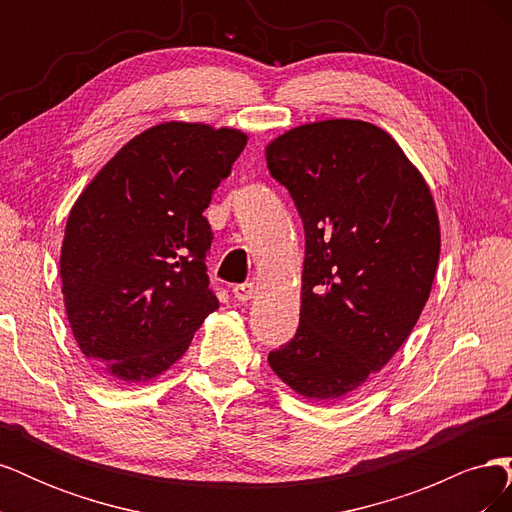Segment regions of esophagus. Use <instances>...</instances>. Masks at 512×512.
I'll return each instance as SVG.
<instances>
[{"mask_svg": "<svg viewBox=\"0 0 512 512\" xmlns=\"http://www.w3.org/2000/svg\"><path fill=\"white\" fill-rule=\"evenodd\" d=\"M232 292H235V297L239 301H250L254 294H256V284L254 282H245V284H237L235 288H232Z\"/></svg>", "mask_w": 512, "mask_h": 512, "instance_id": "esophagus-1", "label": "esophagus"}]
</instances>
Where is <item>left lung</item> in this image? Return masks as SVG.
I'll return each instance as SVG.
<instances>
[{
  "instance_id": "8db88e82",
  "label": "left lung",
  "mask_w": 512,
  "mask_h": 512,
  "mask_svg": "<svg viewBox=\"0 0 512 512\" xmlns=\"http://www.w3.org/2000/svg\"><path fill=\"white\" fill-rule=\"evenodd\" d=\"M265 156L305 228L299 329L269 365L305 399L337 401L421 316L440 260L436 203L395 138L361 119L303 123Z\"/></svg>"
}]
</instances>
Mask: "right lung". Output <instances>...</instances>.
<instances>
[{"mask_svg":"<svg viewBox=\"0 0 512 512\" xmlns=\"http://www.w3.org/2000/svg\"><path fill=\"white\" fill-rule=\"evenodd\" d=\"M245 145L235 128L158 123L76 198L61 243V294L76 344L111 378L160 376L218 309L203 211Z\"/></svg>","mask_w":512,"mask_h":512,"instance_id":"obj_1","label":"right lung"}]
</instances>
